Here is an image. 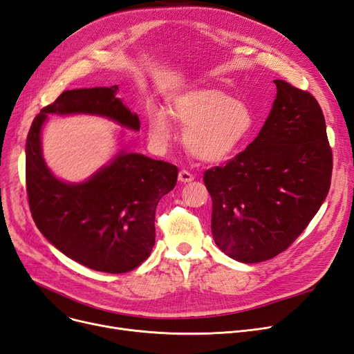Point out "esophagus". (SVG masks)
<instances>
[{
	"label": "esophagus",
	"mask_w": 354,
	"mask_h": 354,
	"mask_svg": "<svg viewBox=\"0 0 354 354\" xmlns=\"http://www.w3.org/2000/svg\"><path fill=\"white\" fill-rule=\"evenodd\" d=\"M194 177H193V174L190 173V171H187V169H181V171L178 173V180L181 181V183H189V181H192Z\"/></svg>",
	"instance_id": "1"
}]
</instances>
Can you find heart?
I'll use <instances>...</instances> for the list:
<instances>
[{"label": "heart", "mask_w": 354, "mask_h": 354, "mask_svg": "<svg viewBox=\"0 0 354 354\" xmlns=\"http://www.w3.org/2000/svg\"><path fill=\"white\" fill-rule=\"evenodd\" d=\"M173 116L187 126L185 132L187 151L209 162L228 157L254 126V116L245 103L212 88L193 90L178 97ZM151 133L161 140L169 136L165 111L157 110L152 115Z\"/></svg>", "instance_id": "obj_1"}]
</instances>
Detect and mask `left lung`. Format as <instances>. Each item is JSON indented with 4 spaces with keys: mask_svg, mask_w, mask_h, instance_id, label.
Instances as JSON below:
<instances>
[{
    "mask_svg": "<svg viewBox=\"0 0 354 354\" xmlns=\"http://www.w3.org/2000/svg\"><path fill=\"white\" fill-rule=\"evenodd\" d=\"M259 136L203 173L212 235L241 263L270 260L313 221L328 194L333 152L317 98L283 80Z\"/></svg>",
    "mask_w": 354,
    "mask_h": 354,
    "instance_id": "left-lung-1",
    "label": "left lung"
}]
</instances>
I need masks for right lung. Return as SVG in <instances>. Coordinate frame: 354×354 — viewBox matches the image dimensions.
Wrapping results in <instances>:
<instances>
[{
    "instance_id": "obj_1",
    "label": "right lung",
    "mask_w": 354,
    "mask_h": 354,
    "mask_svg": "<svg viewBox=\"0 0 354 354\" xmlns=\"http://www.w3.org/2000/svg\"><path fill=\"white\" fill-rule=\"evenodd\" d=\"M118 86L64 91L35 118L26 142V190L33 221L66 257L119 274L142 264L155 244V209L177 183L173 164L122 151L80 185L56 178L41 157L46 115L88 113L139 131V118L116 97Z\"/></svg>"
}]
</instances>
